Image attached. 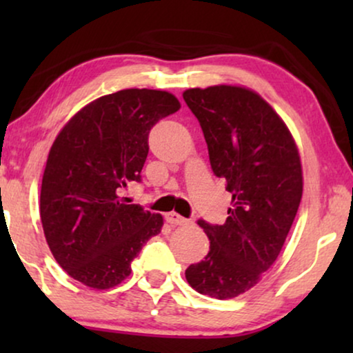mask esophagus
Listing matches in <instances>:
<instances>
[{"label": "esophagus", "instance_id": "esophagus-1", "mask_svg": "<svg viewBox=\"0 0 353 353\" xmlns=\"http://www.w3.org/2000/svg\"><path fill=\"white\" fill-rule=\"evenodd\" d=\"M165 220L170 225H186L188 223V220L185 219V216L178 215L176 212H168V214L165 215Z\"/></svg>", "mask_w": 353, "mask_h": 353}]
</instances>
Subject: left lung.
Here are the masks:
<instances>
[{
    "label": "left lung",
    "instance_id": "obj_1",
    "mask_svg": "<svg viewBox=\"0 0 353 353\" xmlns=\"http://www.w3.org/2000/svg\"><path fill=\"white\" fill-rule=\"evenodd\" d=\"M183 99L199 120L212 170L233 196L223 225L197 220L210 250L185 274L199 294L238 297L281 252L302 199L301 157L286 125L254 91L219 85L186 90Z\"/></svg>",
    "mask_w": 353,
    "mask_h": 353
}]
</instances>
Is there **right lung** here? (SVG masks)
Returning <instances> with one entry per match:
<instances>
[{
    "mask_svg": "<svg viewBox=\"0 0 353 353\" xmlns=\"http://www.w3.org/2000/svg\"><path fill=\"white\" fill-rule=\"evenodd\" d=\"M178 109L167 91L122 90L85 105L52 143L41 181L43 231L56 262L85 286H117L143 244L161 233V214L120 194L141 181L151 128Z\"/></svg>",
    "mask_w": 353,
    "mask_h": 353,
    "instance_id": "right-lung-1",
    "label": "right lung"
}]
</instances>
